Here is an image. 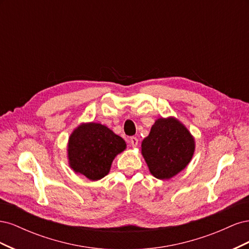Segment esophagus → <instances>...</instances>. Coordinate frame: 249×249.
I'll return each instance as SVG.
<instances>
[{
	"mask_svg": "<svg viewBox=\"0 0 249 249\" xmlns=\"http://www.w3.org/2000/svg\"><path fill=\"white\" fill-rule=\"evenodd\" d=\"M130 144L132 145V147H136L138 145V139L137 137H131L130 138Z\"/></svg>",
	"mask_w": 249,
	"mask_h": 249,
	"instance_id": "esophagus-1",
	"label": "esophagus"
}]
</instances>
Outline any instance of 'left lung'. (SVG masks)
Listing matches in <instances>:
<instances>
[{"instance_id":"1","label":"left lung","mask_w":249,"mask_h":249,"mask_svg":"<svg viewBox=\"0 0 249 249\" xmlns=\"http://www.w3.org/2000/svg\"><path fill=\"white\" fill-rule=\"evenodd\" d=\"M195 143L190 132L178 119L159 118L143 139L141 153L152 175L169 179L192 159Z\"/></svg>"}]
</instances>
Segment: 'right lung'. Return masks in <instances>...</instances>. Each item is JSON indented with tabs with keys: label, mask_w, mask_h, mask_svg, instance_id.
Returning <instances> with one entry per match:
<instances>
[{
	"label": "right lung",
	"mask_w": 249,
	"mask_h": 249,
	"mask_svg": "<svg viewBox=\"0 0 249 249\" xmlns=\"http://www.w3.org/2000/svg\"><path fill=\"white\" fill-rule=\"evenodd\" d=\"M124 140L101 124H83L69 140V160L73 171L91 180L107 176L114 158L125 149Z\"/></svg>",
	"instance_id": "add662e5"
}]
</instances>
